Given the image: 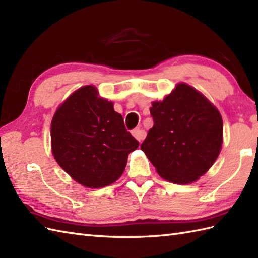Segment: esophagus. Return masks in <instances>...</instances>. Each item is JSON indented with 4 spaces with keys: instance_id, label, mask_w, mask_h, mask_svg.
Segmentation results:
<instances>
[{
    "instance_id": "34e87169",
    "label": "esophagus",
    "mask_w": 258,
    "mask_h": 258,
    "mask_svg": "<svg viewBox=\"0 0 258 258\" xmlns=\"http://www.w3.org/2000/svg\"><path fill=\"white\" fill-rule=\"evenodd\" d=\"M132 135L134 136V138L138 140V141H143L144 139H145V136H146V132L145 131L143 130V128H141V127H136V128H134L133 131H132Z\"/></svg>"
}]
</instances>
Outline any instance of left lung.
<instances>
[{
    "label": "left lung",
    "instance_id": "left-lung-1",
    "mask_svg": "<svg viewBox=\"0 0 258 258\" xmlns=\"http://www.w3.org/2000/svg\"><path fill=\"white\" fill-rule=\"evenodd\" d=\"M154 125L141 145L164 179L190 184L220 155L223 119L218 109L194 87L179 83L150 109Z\"/></svg>",
    "mask_w": 258,
    "mask_h": 258
}]
</instances>
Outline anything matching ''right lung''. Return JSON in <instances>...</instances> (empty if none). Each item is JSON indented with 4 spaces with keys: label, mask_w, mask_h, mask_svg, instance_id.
Instances as JSON below:
<instances>
[{
    "label": "right lung",
    "mask_w": 258,
    "mask_h": 258,
    "mask_svg": "<svg viewBox=\"0 0 258 258\" xmlns=\"http://www.w3.org/2000/svg\"><path fill=\"white\" fill-rule=\"evenodd\" d=\"M52 153L75 182L100 188L123 174L131 152L139 147L113 103L85 85L57 108L51 123Z\"/></svg>",
    "instance_id": "right-lung-1"
}]
</instances>
